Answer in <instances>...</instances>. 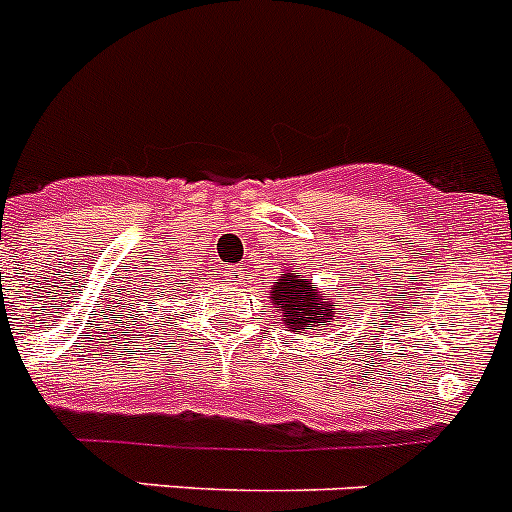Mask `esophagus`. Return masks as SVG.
<instances>
[{"label": "esophagus", "mask_w": 512, "mask_h": 512, "mask_svg": "<svg viewBox=\"0 0 512 512\" xmlns=\"http://www.w3.org/2000/svg\"><path fill=\"white\" fill-rule=\"evenodd\" d=\"M242 267H232V270H229V280H232V283H237L240 285V280H242Z\"/></svg>", "instance_id": "esophagus-1"}]
</instances>
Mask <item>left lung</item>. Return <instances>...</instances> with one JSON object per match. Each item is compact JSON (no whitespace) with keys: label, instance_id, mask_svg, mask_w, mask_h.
Returning a JSON list of instances; mask_svg holds the SVG:
<instances>
[{"label":"left lung","instance_id":"8db88e82","mask_svg":"<svg viewBox=\"0 0 512 512\" xmlns=\"http://www.w3.org/2000/svg\"><path fill=\"white\" fill-rule=\"evenodd\" d=\"M341 295H328L326 290H315L310 280L300 278L298 270H288L283 280L272 285V308L283 313V323L295 333L326 331L336 318L346 313L338 305Z\"/></svg>","mask_w":512,"mask_h":512}]
</instances>
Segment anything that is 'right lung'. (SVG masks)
I'll return each instance as SVG.
<instances>
[{
  "instance_id": "add662e5",
  "label": "right lung",
  "mask_w": 512,
  "mask_h": 512,
  "mask_svg": "<svg viewBox=\"0 0 512 512\" xmlns=\"http://www.w3.org/2000/svg\"><path fill=\"white\" fill-rule=\"evenodd\" d=\"M179 285H181V283H179Z\"/></svg>"
}]
</instances>
